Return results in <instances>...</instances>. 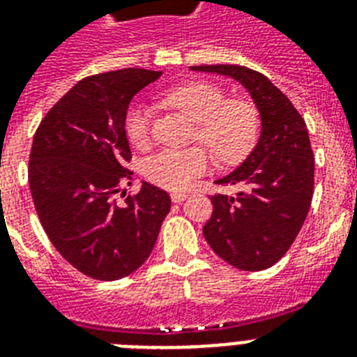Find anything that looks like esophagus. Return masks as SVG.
<instances>
[{
  "label": "esophagus",
  "mask_w": 357,
  "mask_h": 357,
  "mask_svg": "<svg viewBox=\"0 0 357 357\" xmlns=\"http://www.w3.org/2000/svg\"><path fill=\"white\" fill-rule=\"evenodd\" d=\"M187 200V195L185 192H181V190H176V192H172V202L174 204H181V202Z\"/></svg>",
  "instance_id": "34e87169"
}]
</instances>
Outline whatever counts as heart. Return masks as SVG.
<instances>
[{
  "mask_svg": "<svg viewBox=\"0 0 357 357\" xmlns=\"http://www.w3.org/2000/svg\"><path fill=\"white\" fill-rule=\"evenodd\" d=\"M165 102L179 109L185 116L198 123V139L206 142L213 153L226 165L243 161L254 148L259 133V119L250 103L228 102L217 85L196 81L179 85L165 94ZM151 107L137 102L126 114V133L129 142L144 148L150 142ZM211 167V155L206 148H162L142 162V172L151 183L170 190L187 185Z\"/></svg>",
  "mask_w": 357,
  "mask_h": 357,
  "instance_id": "1",
  "label": "heart"
}]
</instances>
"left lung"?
Instances as JSON below:
<instances>
[{"label":"left lung","mask_w":357,"mask_h":357,"mask_svg":"<svg viewBox=\"0 0 357 357\" xmlns=\"http://www.w3.org/2000/svg\"><path fill=\"white\" fill-rule=\"evenodd\" d=\"M192 72L231 77L259 113V139L234 172L217 179L234 196H211L204 237L213 252L241 271H265L287 254L310 211L315 159L304 119L272 81L235 64H202Z\"/></svg>","instance_id":"1"}]
</instances>
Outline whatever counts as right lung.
<instances>
[{
  "label": "right lung",
  "instance_id": "right-lung-1",
  "mask_svg": "<svg viewBox=\"0 0 357 357\" xmlns=\"http://www.w3.org/2000/svg\"><path fill=\"white\" fill-rule=\"evenodd\" d=\"M161 74L126 68L79 81L33 139L29 187L42 228L70 265L94 280L114 282L137 271L170 211L167 190L146 181L123 204L113 198L131 174L129 103Z\"/></svg>",
  "mask_w": 357,
  "mask_h": 357
}]
</instances>
